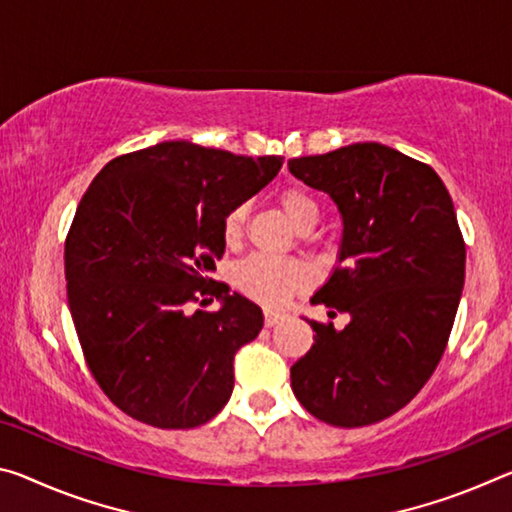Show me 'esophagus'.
Here are the masks:
<instances>
[{"label":"esophagus","instance_id":"esophagus-1","mask_svg":"<svg viewBox=\"0 0 512 512\" xmlns=\"http://www.w3.org/2000/svg\"><path fill=\"white\" fill-rule=\"evenodd\" d=\"M280 321H282V314H280V312H269V310L264 312V326H266V328L278 326Z\"/></svg>","mask_w":512,"mask_h":512}]
</instances>
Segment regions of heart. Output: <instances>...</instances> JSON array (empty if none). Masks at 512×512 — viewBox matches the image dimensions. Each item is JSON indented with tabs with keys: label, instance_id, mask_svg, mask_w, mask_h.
<instances>
[{
	"label": "heart",
	"instance_id": "1",
	"mask_svg": "<svg viewBox=\"0 0 512 512\" xmlns=\"http://www.w3.org/2000/svg\"><path fill=\"white\" fill-rule=\"evenodd\" d=\"M280 207L300 232H310L319 223L321 205L305 186L289 184L278 193ZM248 225V205L237 202L223 214L221 234L227 246H239ZM232 280L241 294L264 307H282L305 287L307 269L298 259L253 255L234 266Z\"/></svg>",
	"mask_w": 512,
	"mask_h": 512
}]
</instances>
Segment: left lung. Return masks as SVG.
Instances as JSON below:
<instances>
[{
    "instance_id": "8db88e82",
    "label": "left lung",
    "mask_w": 512,
    "mask_h": 512,
    "mask_svg": "<svg viewBox=\"0 0 512 512\" xmlns=\"http://www.w3.org/2000/svg\"><path fill=\"white\" fill-rule=\"evenodd\" d=\"M289 170L344 218L339 266L312 298L346 312L310 321L314 344L291 389L319 421L369 426L405 408L440 364L465 285V239L435 170L380 143H353Z\"/></svg>"
}]
</instances>
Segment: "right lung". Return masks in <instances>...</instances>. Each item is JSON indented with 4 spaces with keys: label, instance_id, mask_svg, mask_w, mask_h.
Masks as SVG:
<instances>
[{
    "label": "right lung",
    "instance_id": "1",
    "mask_svg": "<svg viewBox=\"0 0 512 512\" xmlns=\"http://www.w3.org/2000/svg\"><path fill=\"white\" fill-rule=\"evenodd\" d=\"M282 157L168 141L111 159L66 237L68 305L97 385L132 419L196 428L234 387V355L262 310L207 273L223 257V214L269 184ZM221 297L218 313L192 312Z\"/></svg>",
    "mask_w": 512,
    "mask_h": 512
}]
</instances>
